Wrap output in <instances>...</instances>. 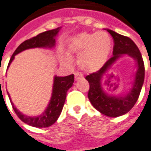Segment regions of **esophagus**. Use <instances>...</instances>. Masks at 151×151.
Masks as SVG:
<instances>
[{"mask_svg": "<svg viewBox=\"0 0 151 151\" xmlns=\"http://www.w3.org/2000/svg\"><path fill=\"white\" fill-rule=\"evenodd\" d=\"M83 78V74L82 73H79V72L75 73V80H78L80 78Z\"/></svg>", "mask_w": 151, "mask_h": 151, "instance_id": "obj_1", "label": "esophagus"}]
</instances>
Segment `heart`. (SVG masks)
I'll list each match as a JSON object with an SVG mask.
<instances>
[{
  "instance_id": "b5f03b06",
  "label": "heart",
  "mask_w": 151,
  "mask_h": 151,
  "mask_svg": "<svg viewBox=\"0 0 151 151\" xmlns=\"http://www.w3.org/2000/svg\"><path fill=\"white\" fill-rule=\"evenodd\" d=\"M112 45L111 37L106 31L83 32L70 39L68 50L70 53L79 54L78 63L82 69L94 72L105 64L111 52ZM63 59L69 62L67 56H63Z\"/></svg>"
}]
</instances>
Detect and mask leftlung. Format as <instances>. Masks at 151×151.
<instances>
[{"label":"left lung","mask_w":151,"mask_h":151,"mask_svg":"<svg viewBox=\"0 0 151 151\" xmlns=\"http://www.w3.org/2000/svg\"><path fill=\"white\" fill-rule=\"evenodd\" d=\"M113 38V56L98 70L86 76L89 83L88 97L92 105L101 113L111 117H117L127 113L136 104L140 96L145 79V65L138 47L129 37L124 36L113 30L106 29ZM122 54H127L136 60L138 67L135 76L133 87L125 96H110L101 88V81L103 74Z\"/></svg>","instance_id":"obj_1"}]
</instances>
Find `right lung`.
I'll list each match as a JSON object with an SVG mask.
<instances>
[{"label": "right lung", "mask_w": 151, "mask_h": 151, "mask_svg": "<svg viewBox=\"0 0 151 151\" xmlns=\"http://www.w3.org/2000/svg\"><path fill=\"white\" fill-rule=\"evenodd\" d=\"M59 30H60V28L58 27L51 30L45 31V32L39 34L36 36L24 41L22 44H20L18 46V48L14 52V54H12L9 64H8V67L11 64V63L13 61L15 55L24 50L32 49V48H47V47L52 48L54 47L55 45V37L58 35ZM73 82H74L73 74L66 76V77L55 76L54 79L52 97L50 99V103L47 106L46 110L38 116H29L26 115L22 114L19 110L16 109V107L14 106L10 97V101L11 102L13 109L15 111V114L18 116V117L23 122L26 123L31 127L44 128V127L52 126L58 120L61 114V111H62L64 102H65V99H66L68 90L73 86ZM8 96L10 97L9 93H8Z\"/></svg>", "instance_id": "obj_1"}]
</instances>
